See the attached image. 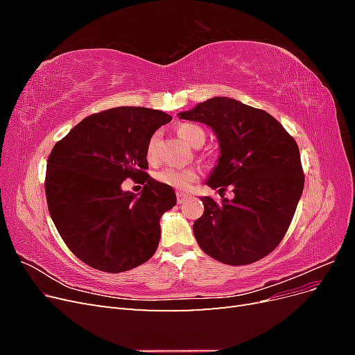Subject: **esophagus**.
I'll return each instance as SVG.
<instances>
[{
	"instance_id": "34e87169",
	"label": "esophagus",
	"mask_w": 355,
	"mask_h": 355,
	"mask_svg": "<svg viewBox=\"0 0 355 355\" xmlns=\"http://www.w3.org/2000/svg\"><path fill=\"white\" fill-rule=\"evenodd\" d=\"M176 196H178V202H179V204H182L184 201H187V200L191 197L189 194H187V192H178Z\"/></svg>"
}]
</instances>
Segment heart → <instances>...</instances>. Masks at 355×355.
Wrapping results in <instances>:
<instances>
[{"mask_svg": "<svg viewBox=\"0 0 355 355\" xmlns=\"http://www.w3.org/2000/svg\"><path fill=\"white\" fill-rule=\"evenodd\" d=\"M179 136L184 139L189 145L200 148L204 142H206V132L204 128L194 123H182L178 127ZM159 144V132H155L151 137H149L146 145V157L153 159L157 154ZM198 178V171L194 167H185V168H176V167H164L161 168L155 175V179L161 184L168 185L176 189H188L192 182H196Z\"/></svg>", "mask_w": 355, "mask_h": 355, "instance_id": "heart-1", "label": "heart"}]
</instances>
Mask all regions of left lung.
I'll return each mask as SVG.
<instances>
[{"label":"left lung","instance_id":"left-lung-1","mask_svg":"<svg viewBox=\"0 0 355 355\" xmlns=\"http://www.w3.org/2000/svg\"><path fill=\"white\" fill-rule=\"evenodd\" d=\"M179 118L209 125L220 155L206 184L232 188L220 202L202 197L194 235L204 253L227 265L262 259L280 244L304 191L295 139L266 111L231 98H211Z\"/></svg>","mask_w":355,"mask_h":355}]
</instances>
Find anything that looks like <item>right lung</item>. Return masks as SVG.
<instances>
[{
    "label": "right lung",
    "instance_id": "1",
    "mask_svg": "<svg viewBox=\"0 0 355 355\" xmlns=\"http://www.w3.org/2000/svg\"><path fill=\"white\" fill-rule=\"evenodd\" d=\"M170 121L163 111L118 106L84 118L53 146L46 173L51 220L94 270L128 271L155 253L159 219L176 206V194L145 173L146 145ZM127 177L144 182L141 196L121 189Z\"/></svg>",
    "mask_w": 355,
    "mask_h": 355
}]
</instances>
